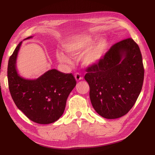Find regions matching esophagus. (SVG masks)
I'll return each mask as SVG.
<instances>
[{
  "instance_id": "obj_1",
  "label": "esophagus",
  "mask_w": 155,
  "mask_h": 155,
  "mask_svg": "<svg viewBox=\"0 0 155 155\" xmlns=\"http://www.w3.org/2000/svg\"><path fill=\"white\" fill-rule=\"evenodd\" d=\"M75 78H76L77 81H79L81 80V79H83V77L81 76L80 74L77 73V74H76V75H75Z\"/></svg>"
}]
</instances>
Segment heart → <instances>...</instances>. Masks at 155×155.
<instances>
[{
  "label": "heart",
  "mask_w": 155,
  "mask_h": 155,
  "mask_svg": "<svg viewBox=\"0 0 155 155\" xmlns=\"http://www.w3.org/2000/svg\"><path fill=\"white\" fill-rule=\"evenodd\" d=\"M94 38L88 34L74 36L63 44L64 51L70 57L76 58L82 55V63L86 67H91L99 63L106 53L108 43L105 39H101L94 43ZM56 57L60 62L70 64V58L61 51L56 53Z\"/></svg>",
  "instance_id": "1"
}]
</instances>
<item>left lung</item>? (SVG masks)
Here are the masks:
<instances>
[{
    "mask_svg": "<svg viewBox=\"0 0 155 155\" xmlns=\"http://www.w3.org/2000/svg\"><path fill=\"white\" fill-rule=\"evenodd\" d=\"M90 99L97 114L107 119L125 115L142 91L144 68L138 45L131 38L112 45L101 61L87 70Z\"/></svg>",
    "mask_w": 155,
    "mask_h": 155,
    "instance_id": "1",
    "label": "left lung"
}]
</instances>
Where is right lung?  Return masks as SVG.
Wrapping results in <instances>:
<instances>
[{
    "mask_svg": "<svg viewBox=\"0 0 155 155\" xmlns=\"http://www.w3.org/2000/svg\"><path fill=\"white\" fill-rule=\"evenodd\" d=\"M22 41L8 61V81L12 97L18 109L31 121L51 124L63 114L68 96L76 85V79L71 73L55 69L34 80L21 77L16 70V59Z\"/></svg>",
    "mask_w": 155,
    "mask_h": 155,
    "instance_id": "1",
    "label": "right lung"
}]
</instances>
